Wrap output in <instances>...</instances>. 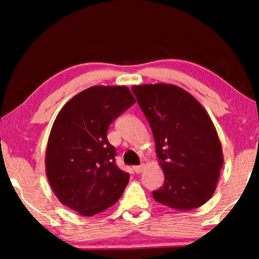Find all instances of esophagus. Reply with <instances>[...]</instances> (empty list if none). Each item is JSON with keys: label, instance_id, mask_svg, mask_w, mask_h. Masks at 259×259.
<instances>
[{"label": "esophagus", "instance_id": "obj_1", "mask_svg": "<svg viewBox=\"0 0 259 259\" xmlns=\"http://www.w3.org/2000/svg\"><path fill=\"white\" fill-rule=\"evenodd\" d=\"M143 169H144V164H140V165H136V166H134V171L136 172V174H140L143 171Z\"/></svg>", "mask_w": 259, "mask_h": 259}]
</instances>
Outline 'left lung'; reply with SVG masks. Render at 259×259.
<instances>
[{
  "label": "left lung",
  "mask_w": 259,
  "mask_h": 259,
  "mask_svg": "<svg viewBox=\"0 0 259 259\" xmlns=\"http://www.w3.org/2000/svg\"><path fill=\"white\" fill-rule=\"evenodd\" d=\"M155 140L164 184L157 202L176 210L199 208L211 198L224 163L216 128L198 100L174 84L133 87Z\"/></svg>",
  "instance_id": "1"
}]
</instances>
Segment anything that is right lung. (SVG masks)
<instances>
[{
    "label": "right lung",
    "instance_id": "1",
    "mask_svg": "<svg viewBox=\"0 0 259 259\" xmlns=\"http://www.w3.org/2000/svg\"><path fill=\"white\" fill-rule=\"evenodd\" d=\"M135 102L124 85L91 87L56 117L46 153L47 177L60 202L82 216L111 207L129 182V174L115 163L107 130Z\"/></svg>",
    "mask_w": 259,
    "mask_h": 259
}]
</instances>
